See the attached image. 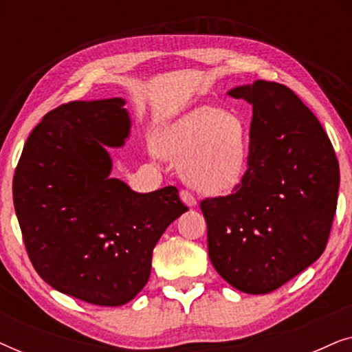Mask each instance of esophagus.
I'll list each match as a JSON object with an SVG mask.
<instances>
[{
	"mask_svg": "<svg viewBox=\"0 0 352 352\" xmlns=\"http://www.w3.org/2000/svg\"><path fill=\"white\" fill-rule=\"evenodd\" d=\"M179 197H181V200L184 201V204H186L187 206H189V208H194V206L197 205V200H195V197L192 195L189 190H181Z\"/></svg>",
	"mask_w": 352,
	"mask_h": 352,
	"instance_id": "esophagus-1",
	"label": "esophagus"
}]
</instances>
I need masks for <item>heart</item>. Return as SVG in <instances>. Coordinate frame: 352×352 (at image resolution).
<instances>
[{
    "instance_id": "1",
    "label": "heart",
    "mask_w": 352,
    "mask_h": 352,
    "mask_svg": "<svg viewBox=\"0 0 352 352\" xmlns=\"http://www.w3.org/2000/svg\"><path fill=\"white\" fill-rule=\"evenodd\" d=\"M153 147L181 165L182 177L194 189L206 195H226L247 175L250 131L239 115L199 105L158 129Z\"/></svg>"
}]
</instances>
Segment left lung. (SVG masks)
<instances>
[{
  "label": "left lung",
  "mask_w": 352,
  "mask_h": 352,
  "mask_svg": "<svg viewBox=\"0 0 352 352\" xmlns=\"http://www.w3.org/2000/svg\"><path fill=\"white\" fill-rule=\"evenodd\" d=\"M228 94L253 105L248 170L235 194L200 204L208 254L229 285L266 295L324 253L340 166L319 120L287 86L256 80Z\"/></svg>",
  "instance_id": "8db88e82"
}]
</instances>
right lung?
<instances>
[{
	"mask_svg": "<svg viewBox=\"0 0 352 352\" xmlns=\"http://www.w3.org/2000/svg\"><path fill=\"white\" fill-rule=\"evenodd\" d=\"M123 98L75 100L43 117L23 146L14 208L43 280L81 301L122 306L146 287L152 253L186 213L175 186L148 194L110 177L107 148L124 146L131 118Z\"/></svg>",
	"mask_w": 352,
	"mask_h": 352,
	"instance_id": "add662e5",
	"label": "right lung"
}]
</instances>
